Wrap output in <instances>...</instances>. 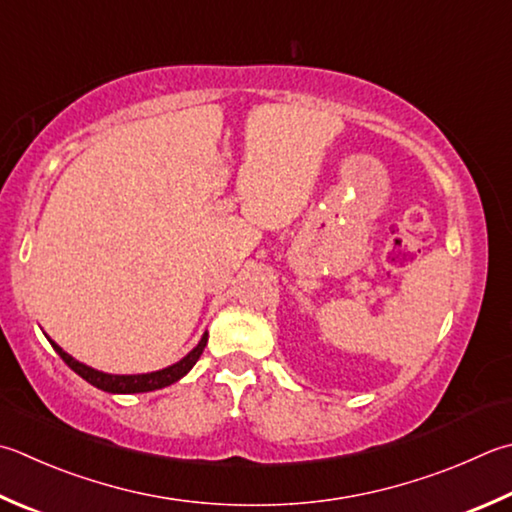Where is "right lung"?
Here are the masks:
<instances>
[{
  "label": "right lung",
  "instance_id": "right-lung-1",
  "mask_svg": "<svg viewBox=\"0 0 512 512\" xmlns=\"http://www.w3.org/2000/svg\"><path fill=\"white\" fill-rule=\"evenodd\" d=\"M51 341V339H48ZM53 350L62 356V361L69 365V368L80 374L84 381H89L95 388H100L104 392H113V394H133V392H153V390H160V388H167V385L176 383L178 379H182L191 368H194L196 361L200 359L202 350H205L207 345V332L202 334L200 343L191 350L185 359L169 365L165 370H158V372H149V374H106V372H98L89 368V365H84L80 361H75L71 354H66L60 345L53 343Z\"/></svg>",
  "mask_w": 512,
  "mask_h": 512
}]
</instances>
